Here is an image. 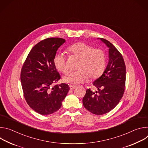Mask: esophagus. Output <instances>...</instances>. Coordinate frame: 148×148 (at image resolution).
<instances>
[{"label": "esophagus", "mask_w": 148, "mask_h": 148, "mask_svg": "<svg viewBox=\"0 0 148 148\" xmlns=\"http://www.w3.org/2000/svg\"><path fill=\"white\" fill-rule=\"evenodd\" d=\"M77 87L75 86H74V85H70V90H74Z\"/></svg>", "instance_id": "esophagus-1"}]
</instances>
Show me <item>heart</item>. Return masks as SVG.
Masks as SVG:
<instances>
[{"label":"heart","instance_id":"1","mask_svg":"<svg viewBox=\"0 0 148 148\" xmlns=\"http://www.w3.org/2000/svg\"><path fill=\"white\" fill-rule=\"evenodd\" d=\"M67 50L73 55L81 58L78 66V71L69 73L63 77L64 82L72 84H80L88 80L90 76L91 79L99 77L105 69V57L103 52L98 49L82 42L74 43L68 47ZM54 64L56 69L66 73L68 67L66 64V56L62 53L56 54Z\"/></svg>","mask_w":148,"mask_h":148}]
</instances>
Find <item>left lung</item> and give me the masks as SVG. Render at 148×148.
Wrapping results in <instances>:
<instances>
[{
  "label": "left lung",
  "mask_w": 148,
  "mask_h": 148,
  "mask_svg": "<svg viewBox=\"0 0 148 148\" xmlns=\"http://www.w3.org/2000/svg\"><path fill=\"white\" fill-rule=\"evenodd\" d=\"M107 46L108 62L101 77L93 85L98 91H86L82 99L84 107L95 115H103L113 110L121 99L125 86L126 67L121 54L107 40L98 38Z\"/></svg>",
  "instance_id": "left-lung-1"
}]
</instances>
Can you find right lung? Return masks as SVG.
<instances>
[{"mask_svg":"<svg viewBox=\"0 0 148 148\" xmlns=\"http://www.w3.org/2000/svg\"><path fill=\"white\" fill-rule=\"evenodd\" d=\"M65 42L64 39L56 37L40 41L29 53L21 71L25 99L32 110L41 115H50L58 111L70 90L66 84L53 86L60 78L54 58Z\"/></svg>","mask_w":148,"mask_h":148,"instance_id":"obj_1","label":"right lung"}]
</instances>
